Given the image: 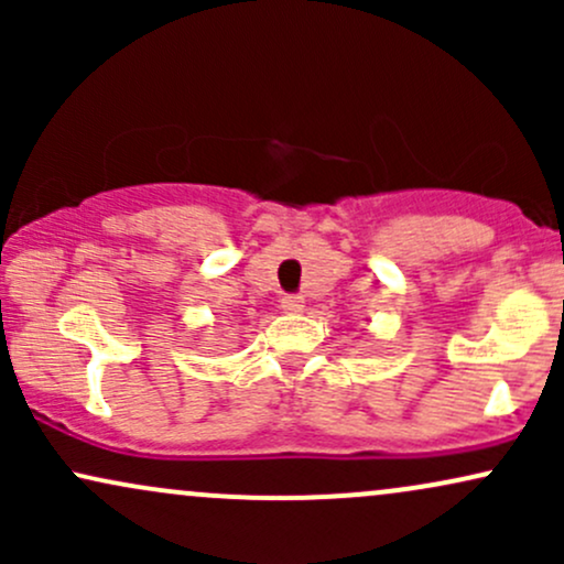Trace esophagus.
Returning <instances> with one entry per match:
<instances>
[{
	"mask_svg": "<svg viewBox=\"0 0 564 564\" xmlns=\"http://www.w3.org/2000/svg\"><path fill=\"white\" fill-rule=\"evenodd\" d=\"M281 307L286 310V313H302V307H304V300L300 294H286L281 300Z\"/></svg>",
	"mask_w": 564,
	"mask_h": 564,
	"instance_id": "34e87169",
	"label": "esophagus"
}]
</instances>
